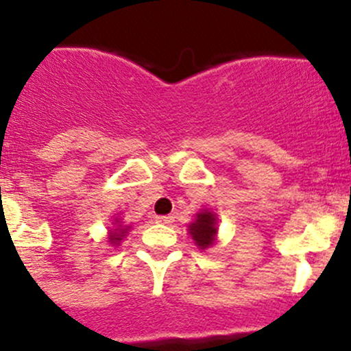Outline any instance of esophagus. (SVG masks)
Here are the masks:
<instances>
[{
    "instance_id": "34e87169",
    "label": "esophagus",
    "mask_w": 351,
    "mask_h": 351,
    "mask_svg": "<svg viewBox=\"0 0 351 351\" xmlns=\"http://www.w3.org/2000/svg\"><path fill=\"white\" fill-rule=\"evenodd\" d=\"M173 221H175L173 216H156V223L159 224H171Z\"/></svg>"
}]
</instances>
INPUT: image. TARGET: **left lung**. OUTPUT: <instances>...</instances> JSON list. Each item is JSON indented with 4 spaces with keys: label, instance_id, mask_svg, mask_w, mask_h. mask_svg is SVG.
Wrapping results in <instances>:
<instances>
[{
    "label": "left lung",
    "instance_id": "1",
    "mask_svg": "<svg viewBox=\"0 0 351 351\" xmlns=\"http://www.w3.org/2000/svg\"><path fill=\"white\" fill-rule=\"evenodd\" d=\"M189 230L199 248L210 247L216 240V217L209 210H202L200 214H197V219L190 224Z\"/></svg>",
    "mask_w": 351,
    "mask_h": 351
}]
</instances>
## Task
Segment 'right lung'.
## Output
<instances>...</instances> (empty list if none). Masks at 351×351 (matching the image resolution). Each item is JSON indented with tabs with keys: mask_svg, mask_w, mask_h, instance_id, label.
I'll list each match as a JSON object with an SVG mask.
<instances>
[{
	"mask_svg": "<svg viewBox=\"0 0 351 351\" xmlns=\"http://www.w3.org/2000/svg\"><path fill=\"white\" fill-rule=\"evenodd\" d=\"M117 223H118V221H117ZM127 231H128V226L123 228V226H121V224H118L117 230L111 231V234H110V241H111V243H113V245L120 243V241L123 240V237H125V233H127Z\"/></svg>",
	"mask_w": 351,
	"mask_h": 351,
	"instance_id": "add662e5",
	"label": "right lung"
}]
</instances>
